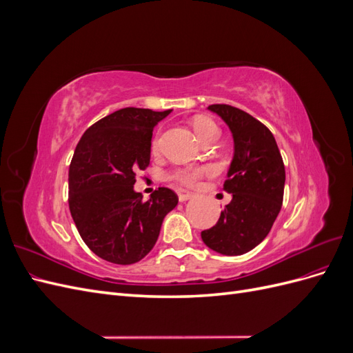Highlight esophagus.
Here are the masks:
<instances>
[{"label":"esophagus","mask_w":353,"mask_h":353,"mask_svg":"<svg viewBox=\"0 0 353 353\" xmlns=\"http://www.w3.org/2000/svg\"><path fill=\"white\" fill-rule=\"evenodd\" d=\"M191 197H193V194L188 193V191H179V194H178V200H179L181 203H184V201L190 200Z\"/></svg>","instance_id":"34e87169"}]
</instances>
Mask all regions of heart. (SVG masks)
Masks as SVG:
<instances>
[{
	"label": "heart",
	"mask_w": 353,
	"mask_h": 353,
	"mask_svg": "<svg viewBox=\"0 0 353 353\" xmlns=\"http://www.w3.org/2000/svg\"><path fill=\"white\" fill-rule=\"evenodd\" d=\"M194 128H196V134L201 141H205L206 138L210 137V135H218V130H216L215 123L210 122V121H206V119L197 121ZM159 145H160L159 138H154L153 144H152L153 152L159 150ZM210 172H212V169L208 168V166H205V168H185V169L175 170L172 178L179 181V183H183V184L194 185L199 181V178H201L203 175H208Z\"/></svg>",
	"instance_id": "b5f03b06"
}]
</instances>
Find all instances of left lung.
<instances>
[{"mask_svg": "<svg viewBox=\"0 0 353 353\" xmlns=\"http://www.w3.org/2000/svg\"><path fill=\"white\" fill-rule=\"evenodd\" d=\"M230 128L234 156L223 190L232 196L216 225L201 231L209 249L240 256L263 241L283 205L285 169L271 131L253 116L227 104H212Z\"/></svg>", "mask_w": 353, "mask_h": 353, "instance_id": "1", "label": "left lung"}]
</instances>
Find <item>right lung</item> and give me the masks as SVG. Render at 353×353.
Here are the masks:
<instances>
[{
    "instance_id": "1",
    "label": "right lung",
    "mask_w": 353,
    "mask_h": 353,
    "mask_svg": "<svg viewBox=\"0 0 353 353\" xmlns=\"http://www.w3.org/2000/svg\"><path fill=\"white\" fill-rule=\"evenodd\" d=\"M172 109L125 108L83 132L69 168V209L83 243L99 258L131 265L157 241L168 213L178 205L160 187L147 201L134 190L135 172L150 163L154 126Z\"/></svg>"
}]
</instances>
